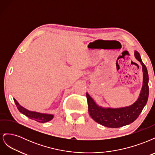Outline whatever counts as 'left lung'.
I'll return each instance as SVG.
<instances>
[{"label":"left lung","mask_w":155,"mask_h":155,"mask_svg":"<svg viewBox=\"0 0 155 155\" xmlns=\"http://www.w3.org/2000/svg\"><path fill=\"white\" fill-rule=\"evenodd\" d=\"M134 56L142 65L143 86L138 99L133 105L118 109L103 108L96 105L87 93L89 114L94 120L101 125L110 128H118L133 123L138 118L147 104L149 96L147 70L137 51H135Z\"/></svg>","instance_id":"obj_1"}]
</instances>
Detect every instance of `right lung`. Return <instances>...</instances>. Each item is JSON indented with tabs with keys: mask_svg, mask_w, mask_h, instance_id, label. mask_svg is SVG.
Instances as JSON below:
<instances>
[{
	"mask_svg": "<svg viewBox=\"0 0 155 155\" xmlns=\"http://www.w3.org/2000/svg\"><path fill=\"white\" fill-rule=\"evenodd\" d=\"M13 100H14V101H15V104L17 107L18 110H19L22 114L26 115L28 118H29L31 120H34L40 123H45V122H47V121H50L51 120H52L54 118V115L52 114H43V113H39V112L27 110L18 104V103L16 101L15 99H13Z\"/></svg>",
	"mask_w": 155,
	"mask_h": 155,
	"instance_id": "1",
	"label": "right lung"
}]
</instances>
